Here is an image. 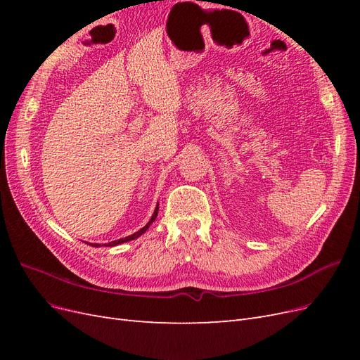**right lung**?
<instances>
[{"mask_svg":"<svg viewBox=\"0 0 360 360\" xmlns=\"http://www.w3.org/2000/svg\"><path fill=\"white\" fill-rule=\"evenodd\" d=\"M158 212H159V204L156 205V209H155V213H153V216H151V219L148 221V224L146 225V226H143L141 228L139 231H136V233H134V234H130V236H127V237H124V238H118V240H114V242H110V243H103L102 246H117V245H120V243H124V242H130V240H134V238H138L139 236H143L147 230H148V226L155 222V219H156V216H158ZM89 245H91V246H101L99 243H89Z\"/></svg>","mask_w":360,"mask_h":360,"instance_id":"1","label":"right lung"}]
</instances>
